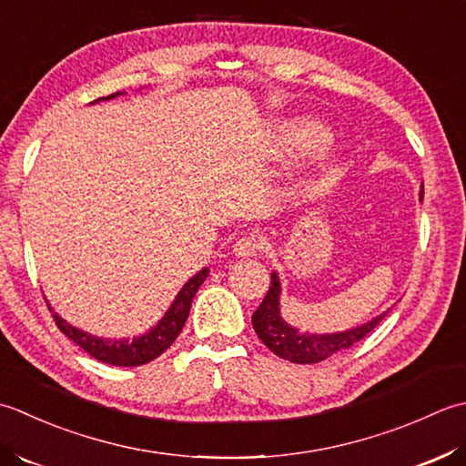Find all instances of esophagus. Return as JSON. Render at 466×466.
<instances>
[{"instance_id":"34e87169","label":"esophagus","mask_w":466,"mask_h":466,"mask_svg":"<svg viewBox=\"0 0 466 466\" xmlns=\"http://www.w3.org/2000/svg\"><path fill=\"white\" fill-rule=\"evenodd\" d=\"M263 247H265V243H263L261 237L251 233V235L241 237V239L235 243L233 251H235V255H239V258H253V255H258V253L263 251Z\"/></svg>"}]
</instances>
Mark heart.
<instances>
[{
  "instance_id": "obj_1",
  "label": "heart",
  "mask_w": 466,
  "mask_h": 466,
  "mask_svg": "<svg viewBox=\"0 0 466 466\" xmlns=\"http://www.w3.org/2000/svg\"><path fill=\"white\" fill-rule=\"evenodd\" d=\"M328 138L329 135L324 127L308 122V125H299L296 128H291L288 135L283 137V147L288 150H316L319 147H324ZM324 175H328V170Z\"/></svg>"
}]
</instances>
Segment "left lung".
<instances>
[{
    "label": "left lung",
    "mask_w": 466,
    "mask_h": 466,
    "mask_svg": "<svg viewBox=\"0 0 466 466\" xmlns=\"http://www.w3.org/2000/svg\"><path fill=\"white\" fill-rule=\"evenodd\" d=\"M422 193L424 191H420V197ZM279 278L278 273L273 271L269 291L265 293L261 306L251 316V321L255 334L259 336L263 344L268 346L275 356L289 360L293 364H316L338 352L350 350L354 344H358L360 339L366 338L388 313H382V316L374 318L372 321H368V324L360 328L339 331V334H301L296 328H291L288 321H283L279 313Z\"/></svg>",
    "instance_id": "left-lung-1"
}]
</instances>
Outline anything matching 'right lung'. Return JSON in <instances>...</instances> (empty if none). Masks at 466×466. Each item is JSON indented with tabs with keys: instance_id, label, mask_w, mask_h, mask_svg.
Returning <instances> with one entry per match:
<instances>
[{
	"instance_id": "obj_1",
	"label": "right lung",
	"mask_w": 466,
	"mask_h": 466,
	"mask_svg": "<svg viewBox=\"0 0 466 466\" xmlns=\"http://www.w3.org/2000/svg\"><path fill=\"white\" fill-rule=\"evenodd\" d=\"M116 94L104 96L102 100L114 98ZM207 275H208V269H201L193 279H188L185 283V288L180 289L177 299L173 301V306H170V309L165 313V318L160 319L158 324L148 331V334L135 338L132 341L94 338L86 334V331L66 324L58 313L52 311L50 303H47V308H50L56 326H58L62 334H66L72 341H76V344H78L84 352H88L92 358H96L100 362L110 364V366H142V364L153 362L155 358L163 354L165 350H168L170 344L177 339V336L180 334V329H183L185 321L188 318V311H191L195 293L198 291V288H201V283L207 279Z\"/></svg>"
}]
</instances>
